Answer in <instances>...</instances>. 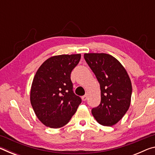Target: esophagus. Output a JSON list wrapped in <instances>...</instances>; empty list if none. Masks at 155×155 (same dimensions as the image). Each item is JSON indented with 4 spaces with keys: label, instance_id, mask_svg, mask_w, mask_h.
<instances>
[{
    "label": "esophagus",
    "instance_id": "obj_1",
    "mask_svg": "<svg viewBox=\"0 0 155 155\" xmlns=\"http://www.w3.org/2000/svg\"><path fill=\"white\" fill-rule=\"evenodd\" d=\"M81 98H82V100H83V101H85L86 100H87V95L83 96L82 97H81Z\"/></svg>",
    "mask_w": 155,
    "mask_h": 155
}]
</instances>
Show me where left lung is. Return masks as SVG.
I'll use <instances>...</instances> for the list:
<instances>
[{
  "instance_id": "left-lung-1",
  "label": "left lung",
  "mask_w": 155,
  "mask_h": 155,
  "mask_svg": "<svg viewBox=\"0 0 155 155\" xmlns=\"http://www.w3.org/2000/svg\"><path fill=\"white\" fill-rule=\"evenodd\" d=\"M84 59L100 83L101 101L91 109L99 124L111 127L122 118L129 108L132 85L122 65L105 53H86Z\"/></svg>"
}]
</instances>
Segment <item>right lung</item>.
I'll list each match as a JSON object with an SVG mask.
<instances>
[{
  "instance_id": "1",
  "label": "right lung",
  "mask_w": 155,
  "mask_h": 155,
  "mask_svg": "<svg viewBox=\"0 0 155 155\" xmlns=\"http://www.w3.org/2000/svg\"><path fill=\"white\" fill-rule=\"evenodd\" d=\"M81 55L62 54L44 61L37 71L31 90V103L38 118L46 127L68 124L81 103L70 78Z\"/></svg>"
}]
</instances>
